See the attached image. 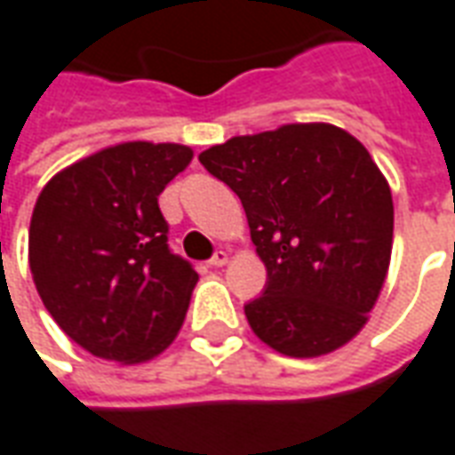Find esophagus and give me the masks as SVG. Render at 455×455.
I'll list each match as a JSON object with an SVG mask.
<instances>
[{"mask_svg": "<svg viewBox=\"0 0 455 455\" xmlns=\"http://www.w3.org/2000/svg\"><path fill=\"white\" fill-rule=\"evenodd\" d=\"M209 263H212L214 268H221V266H227L228 263V253L227 251H217V253L212 256V260H209Z\"/></svg>", "mask_w": 455, "mask_h": 455, "instance_id": "34e87169", "label": "esophagus"}]
</instances>
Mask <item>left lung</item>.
<instances>
[{"label":"left lung","instance_id":"8db88e82","mask_svg":"<svg viewBox=\"0 0 455 455\" xmlns=\"http://www.w3.org/2000/svg\"><path fill=\"white\" fill-rule=\"evenodd\" d=\"M228 184L266 263L251 330L288 357H320L367 323L392 259L389 184L360 140L327 123L241 135L199 155Z\"/></svg>","mask_w":455,"mask_h":455}]
</instances>
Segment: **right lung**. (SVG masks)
<instances>
[{"label":"right lung","mask_w":455,"mask_h":455,"mask_svg":"<svg viewBox=\"0 0 455 455\" xmlns=\"http://www.w3.org/2000/svg\"><path fill=\"white\" fill-rule=\"evenodd\" d=\"M174 142H123L66 167L41 189L28 266L63 332L123 364L172 345L199 275L170 251L157 196L192 162Z\"/></svg>","instance_id":"obj_1"}]
</instances>
